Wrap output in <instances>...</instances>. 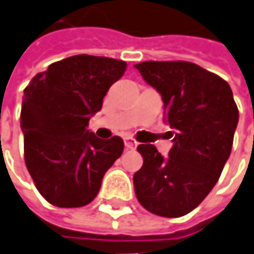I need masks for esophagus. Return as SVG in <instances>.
<instances>
[{
  "mask_svg": "<svg viewBox=\"0 0 254 254\" xmlns=\"http://www.w3.org/2000/svg\"><path fill=\"white\" fill-rule=\"evenodd\" d=\"M124 142H125V147H127V149H130V150L136 149V146H137L136 140H133V139H132V137H129V136H127V137L124 139Z\"/></svg>",
  "mask_w": 254,
  "mask_h": 254,
  "instance_id": "34e87169",
  "label": "esophagus"
}]
</instances>
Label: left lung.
<instances>
[{"label":"left lung","instance_id":"left-lung-1","mask_svg":"<svg viewBox=\"0 0 254 254\" xmlns=\"http://www.w3.org/2000/svg\"><path fill=\"white\" fill-rule=\"evenodd\" d=\"M160 92L173 147L163 157L139 144L143 166L133 176L137 201L149 212L179 218L197 208L214 188L229 159L239 111L229 84L190 62L135 64Z\"/></svg>","mask_w":254,"mask_h":254}]
</instances>
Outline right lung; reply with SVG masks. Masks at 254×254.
Here are the masks:
<instances>
[{"label":"right lung","mask_w":254,"mask_h":254,"mask_svg":"<svg viewBox=\"0 0 254 254\" xmlns=\"http://www.w3.org/2000/svg\"><path fill=\"white\" fill-rule=\"evenodd\" d=\"M125 70L122 60L77 55L52 63L23 90L25 163L38 191L52 205L90 204L104 174L124 152L119 136L100 139L87 127Z\"/></svg>","instance_id":"1"}]
</instances>
